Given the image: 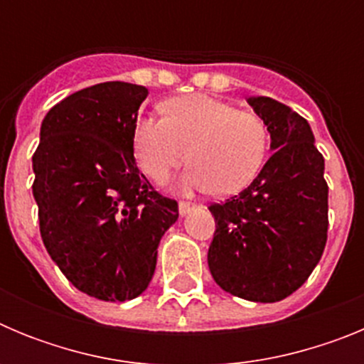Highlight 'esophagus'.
I'll return each instance as SVG.
<instances>
[{
    "label": "esophagus",
    "mask_w": 364,
    "mask_h": 364,
    "mask_svg": "<svg viewBox=\"0 0 364 364\" xmlns=\"http://www.w3.org/2000/svg\"><path fill=\"white\" fill-rule=\"evenodd\" d=\"M195 208H197V204H189V202H180L178 204V211L182 217H184V215H188L189 211L195 210Z\"/></svg>",
    "instance_id": "esophagus-1"
}]
</instances>
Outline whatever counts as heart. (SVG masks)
I'll use <instances>...</instances> for the list:
<instances>
[{
    "mask_svg": "<svg viewBox=\"0 0 364 364\" xmlns=\"http://www.w3.org/2000/svg\"><path fill=\"white\" fill-rule=\"evenodd\" d=\"M160 109L164 118H140L131 136L134 159L149 178L166 182L186 159L191 167L180 178L182 191L226 197L255 178L268 149V129L257 114L208 95L176 96Z\"/></svg>",
    "mask_w": 364,
    "mask_h": 364,
    "instance_id": "obj_1",
    "label": "heart"
}]
</instances>
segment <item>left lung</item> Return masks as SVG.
Segmentation results:
<instances>
[{
  "label": "left lung",
  "instance_id": "1",
  "mask_svg": "<svg viewBox=\"0 0 364 364\" xmlns=\"http://www.w3.org/2000/svg\"><path fill=\"white\" fill-rule=\"evenodd\" d=\"M268 127V162L215 217L208 266L215 282L253 302H277L299 290L321 260L328 231L324 159L299 112L268 96H250Z\"/></svg>",
  "mask_w": 364,
  "mask_h": 364
}]
</instances>
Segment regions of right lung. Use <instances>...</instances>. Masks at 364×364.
<instances>
[{"instance_id":"obj_1","label":"right lung","mask_w":364,"mask_h":364,"mask_svg":"<svg viewBox=\"0 0 364 364\" xmlns=\"http://www.w3.org/2000/svg\"><path fill=\"white\" fill-rule=\"evenodd\" d=\"M146 96V87L125 82L67 96L45 114L32 156L45 247L100 301L146 291L160 239L178 218V204L154 191L134 162L131 136Z\"/></svg>"}]
</instances>
